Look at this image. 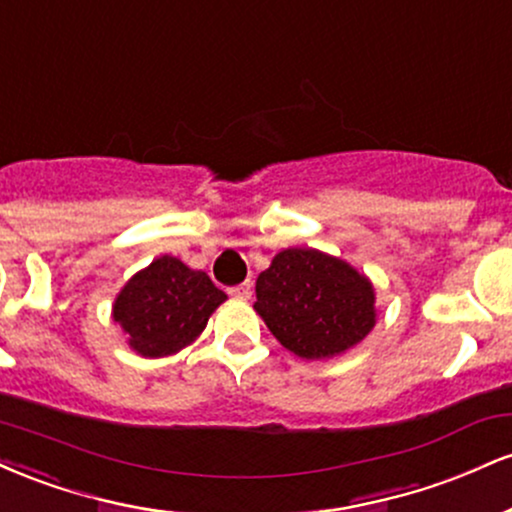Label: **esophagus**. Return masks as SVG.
Listing matches in <instances>:
<instances>
[{"instance_id": "34e87169", "label": "esophagus", "mask_w": 512, "mask_h": 512, "mask_svg": "<svg viewBox=\"0 0 512 512\" xmlns=\"http://www.w3.org/2000/svg\"><path fill=\"white\" fill-rule=\"evenodd\" d=\"M231 296L243 298V301H248V298L252 296V284H250V281H243V284H240V286H233Z\"/></svg>"}]
</instances>
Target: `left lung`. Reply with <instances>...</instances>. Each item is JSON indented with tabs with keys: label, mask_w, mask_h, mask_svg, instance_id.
<instances>
[{
	"label": "left lung",
	"mask_w": 512,
	"mask_h": 512,
	"mask_svg": "<svg viewBox=\"0 0 512 512\" xmlns=\"http://www.w3.org/2000/svg\"><path fill=\"white\" fill-rule=\"evenodd\" d=\"M255 310L284 349L317 361L349 351L375 327V291L349 262L289 248L257 276Z\"/></svg>",
	"instance_id": "left-lung-1"
}]
</instances>
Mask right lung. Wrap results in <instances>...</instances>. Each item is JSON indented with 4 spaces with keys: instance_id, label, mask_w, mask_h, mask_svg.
Returning <instances> with one entry per match:
<instances>
[{
    "instance_id": "1",
    "label": "right lung",
    "mask_w": 512,
    "mask_h": 512,
    "mask_svg": "<svg viewBox=\"0 0 512 512\" xmlns=\"http://www.w3.org/2000/svg\"><path fill=\"white\" fill-rule=\"evenodd\" d=\"M223 301L226 293L207 274L163 255L122 286L113 320L139 356L161 358L195 342Z\"/></svg>"
}]
</instances>
